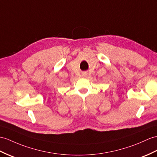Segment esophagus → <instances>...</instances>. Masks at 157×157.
<instances>
[{
    "instance_id": "1",
    "label": "esophagus",
    "mask_w": 157,
    "mask_h": 157,
    "mask_svg": "<svg viewBox=\"0 0 157 157\" xmlns=\"http://www.w3.org/2000/svg\"><path fill=\"white\" fill-rule=\"evenodd\" d=\"M82 75H83V76H86V72H84V73L82 74Z\"/></svg>"
}]
</instances>
